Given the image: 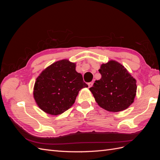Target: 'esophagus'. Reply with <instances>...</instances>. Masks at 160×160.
I'll return each instance as SVG.
<instances>
[{
    "mask_svg": "<svg viewBox=\"0 0 160 160\" xmlns=\"http://www.w3.org/2000/svg\"><path fill=\"white\" fill-rule=\"evenodd\" d=\"M93 82H89V83H88L89 88H91V87H92V85H93Z\"/></svg>",
    "mask_w": 160,
    "mask_h": 160,
    "instance_id": "esophagus-1",
    "label": "esophagus"
}]
</instances>
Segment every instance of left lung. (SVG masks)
I'll return each instance as SVG.
<instances>
[{
  "label": "left lung",
  "instance_id": "left-lung-1",
  "mask_svg": "<svg viewBox=\"0 0 160 160\" xmlns=\"http://www.w3.org/2000/svg\"><path fill=\"white\" fill-rule=\"evenodd\" d=\"M101 75L89 90L101 108L113 112L126 109L134 101L136 81L125 67L115 61L102 64Z\"/></svg>",
  "mask_w": 160,
  "mask_h": 160
}]
</instances>
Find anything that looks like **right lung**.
Returning a JSON list of instances; mask_svg holds the SVG:
<instances>
[{"label": "right lung", "instance_id": "1", "mask_svg": "<svg viewBox=\"0 0 160 160\" xmlns=\"http://www.w3.org/2000/svg\"><path fill=\"white\" fill-rule=\"evenodd\" d=\"M88 87L82 75L75 71V63L61 60L48 67L37 77L34 98L43 111L57 115L69 109L79 91Z\"/></svg>", "mask_w": 160, "mask_h": 160}]
</instances>
